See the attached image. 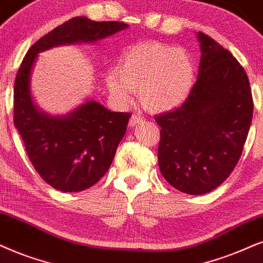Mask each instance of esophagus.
<instances>
[{
  "label": "esophagus",
  "instance_id": "obj_1",
  "mask_svg": "<svg viewBox=\"0 0 263 263\" xmlns=\"http://www.w3.org/2000/svg\"><path fill=\"white\" fill-rule=\"evenodd\" d=\"M143 121V118L142 116H139V115H132L131 116V119H129V121H128V126L129 127H134V126H136V125H138L139 122H142Z\"/></svg>",
  "mask_w": 263,
  "mask_h": 263
}]
</instances>
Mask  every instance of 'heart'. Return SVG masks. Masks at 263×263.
Returning <instances> with one entry per match:
<instances>
[{
    "label": "heart",
    "instance_id": "1",
    "mask_svg": "<svg viewBox=\"0 0 263 263\" xmlns=\"http://www.w3.org/2000/svg\"><path fill=\"white\" fill-rule=\"evenodd\" d=\"M195 79L197 64L187 49L144 41L122 51L116 70L108 72L105 82L121 104L131 102L135 89H139V101L148 110L166 112L187 102Z\"/></svg>",
    "mask_w": 263,
    "mask_h": 263
}]
</instances>
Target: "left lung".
I'll return each instance as SVG.
<instances>
[{
	"instance_id": "1",
	"label": "left lung",
	"mask_w": 263,
	"mask_h": 263,
	"mask_svg": "<svg viewBox=\"0 0 263 263\" xmlns=\"http://www.w3.org/2000/svg\"><path fill=\"white\" fill-rule=\"evenodd\" d=\"M198 79L183 105L155 116L161 127L158 161L178 191L201 195L223 183L242 153L254 103L244 68L228 49L198 32Z\"/></svg>"
}]
</instances>
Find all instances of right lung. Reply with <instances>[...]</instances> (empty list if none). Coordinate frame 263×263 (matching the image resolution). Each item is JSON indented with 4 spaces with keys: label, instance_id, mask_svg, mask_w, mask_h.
Masks as SVG:
<instances>
[{
    "label": "right lung",
    "instance_id": "right-lung-1",
    "mask_svg": "<svg viewBox=\"0 0 263 263\" xmlns=\"http://www.w3.org/2000/svg\"><path fill=\"white\" fill-rule=\"evenodd\" d=\"M127 26L75 16L42 36L23 59L14 82L13 120L32 166L54 189L81 192L97 183L110 167L131 114L110 111L95 101L64 116L41 111L30 95V76L37 54L55 46L96 42Z\"/></svg>",
    "mask_w": 263,
    "mask_h": 263
}]
</instances>
